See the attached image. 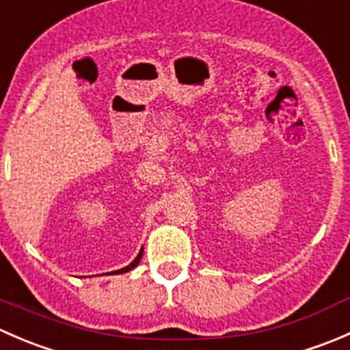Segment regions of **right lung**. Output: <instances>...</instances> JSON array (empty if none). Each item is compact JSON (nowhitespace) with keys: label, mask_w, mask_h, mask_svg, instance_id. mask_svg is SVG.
<instances>
[{"label":"right lung","mask_w":350,"mask_h":350,"mask_svg":"<svg viewBox=\"0 0 350 350\" xmlns=\"http://www.w3.org/2000/svg\"><path fill=\"white\" fill-rule=\"evenodd\" d=\"M142 250H144V249H142ZM142 250H140V252H139V256H137V257H135V259H133V260H132V262H130V264H129V266L122 267V269H118V271H113V273H116V274H123V273H129V271H132V269H133V267H135V266H137V264H139V262H140V259H142Z\"/></svg>","instance_id":"right-lung-1"}]
</instances>
